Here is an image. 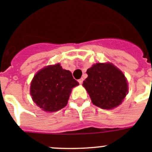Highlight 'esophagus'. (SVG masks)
Listing matches in <instances>:
<instances>
[{
  "label": "esophagus",
  "mask_w": 152,
  "mask_h": 152,
  "mask_svg": "<svg viewBox=\"0 0 152 152\" xmlns=\"http://www.w3.org/2000/svg\"><path fill=\"white\" fill-rule=\"evenodd\" d=\"M78 82H79V83L80 85L83 84V78H81V79H79V80H78Z\"/></svg>",
  "instance_id": "esophagus-1"
}]
</instances>
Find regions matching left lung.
<instances>
[{
  "label": "left lung",
  "instance_id": "1",
  "mask_svg": "<svg viewBox=\"0 0 152 152\" xmlns=\"http://www.w3.org/2000/svg\"><path fill=\"white\" fill-rule=\"evenodd\" d=\"M83 86L91 102L102 109L114 108L122 103L128 92L124 73L111 64H94L87 69Z\"/></svg>",
  "mask_w": 152,
  "mask_h": 152
}]
</instances>
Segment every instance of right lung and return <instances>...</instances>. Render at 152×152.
Instances as JSON below:
<instances>
[{"instance_id":"right-lung-1","label":"right lung","mask_w":152,"mask_h":152,"mask_svg":"<svg viewBox=\"0 0 152 152\" xmlns=\"http://www.w3.org/2000/svg\"><path fill=\"white\" fill-rule=\"evenodd\" d=\"M78 85L72 73L57 64L43 68L35 74L31 83L30 93L40 108L54 112L66 106L71 90Z\"/></svg>"}]
</instances>
